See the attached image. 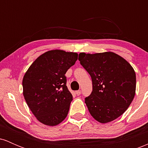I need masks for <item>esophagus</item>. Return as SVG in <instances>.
<instances>
[{"mask_svg":"<svg viewBox=\"0 0 148 148\" xmlns=\"http://www.w3.org/2000/svg\"><path fill=\"white\" fill-rule=\"evenodd\" d=\"M76 94L77 95H80L81 94V90H77V91H76Z\"/></svg>","mask_w":148,"mask_h":148,"instance_id":"34e87169","label":"esophagus"}]
</instances>
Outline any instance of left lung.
I'll list each match as a JSON object with an SVG mask.
<instances>
[{"instance_id": "left-lung-1", "label": "left lung", "mask_w": 148, "mask_h": 148, "mask_svg": "<svg viewBox=\"0 0 148 148\" xmlns=\"http://www.w3.org/2000/svg\"><path fill=\"white\" fill-rule=\"evenodd\" d=\"M79 60L92 78V91L85 99L90 115L101 123L123 115L136 93V73L132 65L111 51L80 53Z\"/></svg>"}]
</instances>
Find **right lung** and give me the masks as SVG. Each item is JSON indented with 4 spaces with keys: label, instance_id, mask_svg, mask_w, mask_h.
Wrapping results in <instances>:
<instances>
[{
    "label": "right lung",
    "instance_id": "add662e5",
    "mask_svg": "<svg viewBox=\"0 0 148 148\" xmlns=\"http://www.w3.org/2000/svg\"><path fill=\"white\" fill-rule=\"evenodd\" d=\"M78 59V53L56 49L40 56L23 78V94L40 123L56 126L68 114L72 95L64 74Z\"/></svg>",
    "mask_w": 148,
    "mask_h": 148
}]
</instances>
